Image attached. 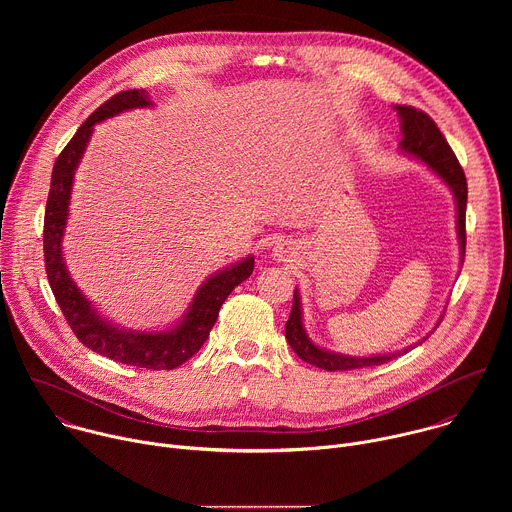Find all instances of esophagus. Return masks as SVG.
<instances>
[{"mask_svg": "<svg viewBox=\"0 0 512 512\" xmlns=\"http://www.w3.org/2000/svg\"><path fill=\"white\" fill-rule=\"evenodd\" d=\"M273 257L277 261H291V257H294V247H291L289 241H279L273 249Z\"/></svg>", "mask_w": 512, "mask_h": 512, "instance_id": "obj_1", "label": "esophagus"}]
</instances>
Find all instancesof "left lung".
Instances as JSON below:
<instances>
[{
	"mask_svg": "<svg viewBox=\"0 0 512 512\" xmlns=\"http://www.w3.org/2000/svg\"><path fill=\"white\" fill-rule=\"evenodd\" d=\"M395 109H397V115L401 117V133H403L399 148L405 154H411L413 158L421 160L433 174L440 176L450 186V190L454 194L456 218H458L456 229H458L462 259H464V253H466V202H468V184H466L464 170H462L456 154L448 145L446 137L442 135L440 127L435 125V121L427 113H423L415 107H407V105H395ZM285 338H287L291 350H294L302 360L316 364L318 369L352 371V369L377 367V364H385V362L409 352L411 348L421 344L427 336L421 342L411 344L409 348H403L399 352H389V354H377V356H348V354H338V352L320 348L318 344H314L310 340V336L304 330L300 291L296 287L294 306H291V314L285 324Z\"/></svg>",
	"mask_w": 512,
	"mask_h": 512,
	"instance_id": "8db88e82",
	"label": "left lung"
}]
</instances>
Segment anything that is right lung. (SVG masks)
<instances>
[{
  "label": "right lung",
  "instance_id": "right-lung-1",
  "mask_svg": "<svg viewBox=\"0 0 512 512\" xmlns=\"http://www.w3.org/2000/svg\"><path fill=\"white\" fill-rule=\"evenodd\" d=\"M150 93L143 89L121 91L105 101L89 119L77 129L66 148L60 152L50 180V192L44 214V263L52 294L75 336L93 352L103 354L115 362L131 364V367L172 371L194 356L206 342L218 310L225 304L231 291L243 283L255 265V257L210 275L196 291V296L186 310L184 318L164 332H135L123 330L105 320L97 308L83 296V291L70 279L62 259V237L68 218V204L72 192L75 170L87 150L93 135V127L135 107H150Z\"/></svg>",
  "mask_w": 512,
  "mask_h": 512
}]
</instances>
